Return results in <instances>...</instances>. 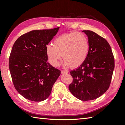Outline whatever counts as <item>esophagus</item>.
<instances>
[{
  "mask_svg": "<svg viewBox=\"0 0 125 125\" xmlns=\"http://www.w3.org/2000/svg\"><path fill=\"white\" fill-rule=\"evenodd\" d=\"M61 73H62V74L68 73V71H61Z\"/></svg>",
  "mask_w": 125,
  "mask_h": 125,
  "instance_id": "obj_1",
  "label": "esophagus"
}]
</instances>
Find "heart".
<instances>
[{
	"mask_svg": "<svg viewBox=\"0 0 125 125\" xmlns=\"http://www.w3.org/2000/svg\"><path fill=\"white\" fill-rule=\"evenodd\" d=\"M89 49L86 35L82 32L64 33L54 39L53 46H46V53L50 63L57 66L62 55L65 66L76 68L85 61Z\"/></svg>",
	"mask_w": 125,
	"mask_h": 125,
	"instance_id": "1",
	"label": "heart"
}]
</instances>
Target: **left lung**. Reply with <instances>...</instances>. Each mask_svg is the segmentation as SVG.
Returning a JSON list of instances; mask_svg holds the SVG:
<instances>
[{"mask_svg": "<svg viewBox=\"0 0 125 125\" xmlns=\"http://www.w3.org/2000/svg\"><path fill=\"white\" fill-rule=\"evenodd\" d=\"M88 36L89 49L85 61L70 72L73 77L69 89L82 101L92 100L106 92L110 85L115 60L110 46L104 38L90 30H83Z\"/></svg>", "mask_w": 125, "mask_h": 125, "instance_id": "1", "label": "left lung"}]
</instances>
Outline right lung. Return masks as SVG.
Returning <instances> with one entry per match:
<instances>
[{
    "label": "right lung",
    "mask_w": 125,
    "mask_h": 125,
    "mask_svg": "<svg viewBox=\"0 0 125 125\" xmlns=\"http://www.w3.org/2000/svg\"><path fill=\"white\" fill-rule=\"evenodd\" d=\"M60 27L36 30L22 35L15 42L9 67L15 88L25 98L33 101L46 100L61 71L47 61L46 46Z\"/></svg>",
    "instance_id": "obj_1"
}]
</instances>
